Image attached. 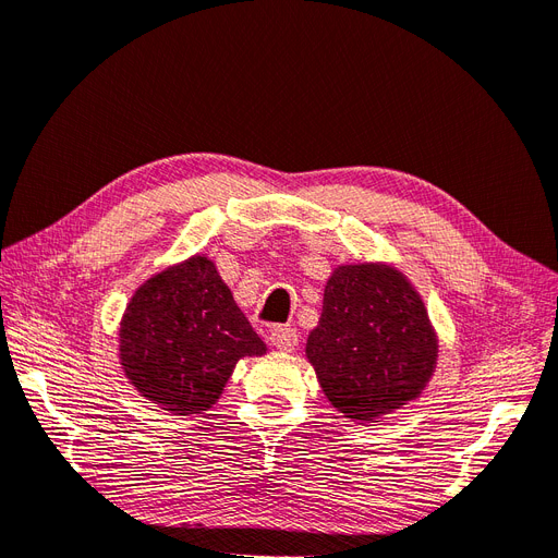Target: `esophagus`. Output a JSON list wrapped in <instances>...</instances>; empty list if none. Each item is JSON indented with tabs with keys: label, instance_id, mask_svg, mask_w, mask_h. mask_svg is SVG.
I'll return each mask as SVG.
<instances>
[{
	"label": "esophagus",
	"instance_id": "obj_1",
	"mask_svg": "<svg viewBox=\"0 0 558 558\" xmlns=\"http://www.w3.org/2000/svg\"><path fill=\"white\" fill-rule=\"evenodd\" d=\"M298 331L293 327H275L270 333V343L281 352H293L298 348Z\"/></svg>",
	"mask_w": 558,
	"mask_h": 558
}]
</instances>
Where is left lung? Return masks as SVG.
Here are the masks:
<instances>
[{
  "mask_svg": "<svg viewBox=\"0 0 558 558\" xmlns=\"http://www.w3.org/2000/svg\"><path fill=\"white\" fill-rule=\"evenodd\" d=\"M304 352L333 410L366 426L426 391L439 337L416 286L393 263H341Z\"/></svg>",
  "mask_w": 558,
  "mask_h": 558,
  "instance_id": "left-lung-1",
  "label": "left lung"
}]
</instances>
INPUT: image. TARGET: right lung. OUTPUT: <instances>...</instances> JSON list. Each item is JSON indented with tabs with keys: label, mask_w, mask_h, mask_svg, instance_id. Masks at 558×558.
Returning <instances> with one entry per match:
<instances>
[{
	"label": "right lung",
	"mask_w": 558,
	"mask_h": 558,
	"mask_svg": "<svg viewBox=\"0 0 558 558\" xmlns=\"http://www.w3.org/2000/svg\"><path fill=\"white\" fill-rule=\"evenodd\" d=\"M119 366L130 387L167 414L208 412L244 356L267 345L244 318L208 254L150 275L119 323Z\"/></svg>",
	"instance_id": "obj_1"
}]
</instances>
